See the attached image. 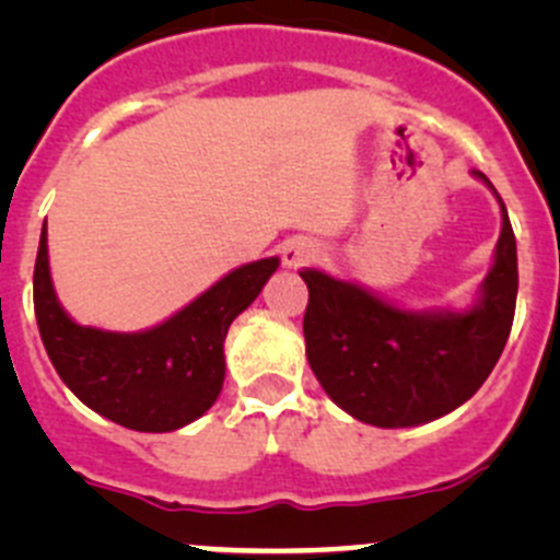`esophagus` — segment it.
Masks as SVG:
<instances>
[{"label": "esophagus", "mask_w": 560, "mask_h": 560, "mask_svg": "<svg viewBox=\"0 0 560 560\" xmlns=\"http://www.w3.org/2000/svg\"><path fill=\"white\" fill-rule=\"evenodd\" d=\"M281 254H284V262L290 265V268H298V265L312 262L319 252H316V246L312 244V241H290Z\"/></svg>", "instance_id": "obj_1"}]
</instances>
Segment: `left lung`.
<instances>
[{
    "label": "left lung",
    "instance_id": "8db88e82",
    "mask_svg": "<svg viewBox=\"0 0 560 560\" xmlns=\"http://www.w3.org/2000/svg\"><path fill=\"white\" fill-rule=\"evenodd\" d=\"M501 222L482 301L466 314H406L358 284L301 270L308 365L343 411L380 428L420 425L482 387L504 352L517 301V246L504 202Z\"/></svg>",
    "mask_w": 560,
    "mask_h": 560
}]
</instances>
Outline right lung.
<instances>
[{
    "instance_id": "obj_1",
    "label": "right lung",
    "mask_w": 560,
    "mask_h": 560,
    "mask_svg": "<svg viewBox=\"0 0 560 560\" xmlns=\"http://www.w3.org/2000/svg\"><path fill=\"white\" fill-rule=\"evenodd\" d=\"M279 259L224 276L173 319L145 332L81 327L61 312L50 287L48 238L39 235L35 314L56 374L97 415L124 428L167 433L206 415L222 393L224 336L254 303Z\"/></svg>"
}]
</instances>
